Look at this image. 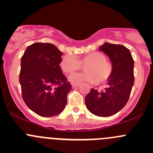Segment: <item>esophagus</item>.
<instances>
[{"label": "esophagus", "mask_w": 153, "mask_h": 153, "mask_svg": "<svg viewBox=\"0 0 153 153\" xmlns=\"http://www.w3.org/2000/svg\"><path fill=\"white\" fill-rule=\"evenodd\" d=\"M79 86V84H72V86L73 89H75V88H77L78 86Z\"/></svg>", "instance_id": "1"}]
</instances>
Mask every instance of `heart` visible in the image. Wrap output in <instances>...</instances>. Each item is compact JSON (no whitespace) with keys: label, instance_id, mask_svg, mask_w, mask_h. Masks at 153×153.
<instances>
[{"label":"heart","instance_id":"b5f03b06","mask_svg":"<svg viewBox=\"0 0 153 153\" xmlns=\"http://www.w3.org/2000/svg\"><path fill=\"white\" fill-rule=\"evenodd\" d=\"M106 56L99 52L86 54L77 59L72 55L64 56L60 63V67L64 72L72 74L85 66V72L75 73L69 78L72 83L79 84L83 81L101 84L106 82L112 72V65L106 61Z\"/></svg>","mask_w":153,"mask_h":153}]
</instances>
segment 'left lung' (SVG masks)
<instances>
[{
	"label": "left lung",
	"instance_id": "obj_1",
	"mask_svg": "<svg viewBox=\"0 0 153 153\" xmlns=\"http://www.w3.org/2000/svg\"><path fill=\"white\" fill-rule=\"evenodd\" d=\"M109 56L112 72L104 90L91 89L86 96V108L100 117H109L119 112L129 100L134 84V60L129 49L119 44L105 43L99 47Z\"/></svg>",
	"mask_w": 153,
	"mask_h": 153
}]
</instances>
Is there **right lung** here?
<instances>
[{
	"mask_svg": "<svg viewBox=\"0 0 153 153\" xmlns=\"http://www.w3.org/2000/svg\"><path fill=\"white\" fill-rule=\"evenodd\" d=\"M62 55L53 44L35 43L21 57L19 82L23 99L40 116H55L67 105L72 86L60 67Z\"/></svg>",
	"mask_w": 153,
	"mask_h": 153,
	"instance_id": "1",
	"label": "right lung"
}]
</instances>
